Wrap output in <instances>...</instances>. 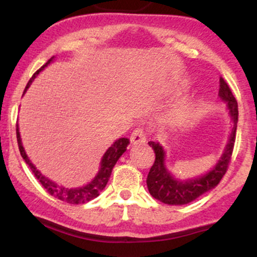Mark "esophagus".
<instances>
[{"mask_svg": "<svg viewBox=\"0 0 257 257\" xmlns=\"http://www.w3.org/2000/svg\"><path fill=\"white\" fill-rule=\"evenodd\" d=\"M146 132L144 129L138 128L135 129L134 132L132 133L131 135V141L134 145H140V144H144L146 141Z\"/></svg>", "mask_w": 257, "mask_h": 257, "instance_id": "34e87169", "label": "esophagus"}]
</instances>
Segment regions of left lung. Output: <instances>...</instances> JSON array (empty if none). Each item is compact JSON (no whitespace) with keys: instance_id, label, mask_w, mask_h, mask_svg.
Instances as JSON below:
<instances>
[{"instance_id":"obj_1","label":"left lung","mask_w":257,"mask_h":257,"mask_svg":"<svg viewBox=\"0 0 257 257\" xmlns=\"http://www.w3.org/2000/svg\"><path fill=\"white\" fill-rule=\"evenodd\" d=\"M220 98L227 102L229 116H231L233 126L231 135H229L228 144H227L225 152L221 156L220 161L209 173L205 175L199 176V178L186 180L174 179L170 173L168 172L166 164H164V153L163 147L155 141H150L149 145L152 147L155 151L156 159L155 163L150 169L149 175H147V188L149 192L153 198L159 202L169 205H184L191 203L192 200L198 198L203 193L213 190L215 186L219 185V182L225 175L228 164L231 162L233 147L235 143V133H237V123H238V104L234 95L229 89L228 84L222 77H220Z\"/></svg>"}]
</instances>
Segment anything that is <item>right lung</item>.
Returning a JSON list of instances; mask_svg holds the SVG:
<instances>
[{"label": "right lung", "instance_id": "obj_1", "mask_svg": "<svg viewBox=\"0 0 257 257\" xmlns=\"http://www.w3.org/2000/svg\"><path fill=\"white\" fill-rule=\"evenodd\" d=\"M54 58V57H53ZM53 58L49 59L46 64L41 67L40 70H37L36 72L34 73V76L30 78V81L28 82L26 84L24 93L30 87V84L32 83L35 77L40 73L47 65L51 64V61L53 60ZM17 140H18V146H19V151L20 155L24 161L26 162L29 167H30L31 172L34 173L35 178H36L38 181L41 182V185L46 188V191L48 192L51 196L55 197V198L64 200V202L70 203V204H83L85 202H89V200L96 198L99 196L100 192L105 188L106 184H107L108 179H110V175L112 173V169H113L114 164L117 163L120 156L125 152L126 146L129 145V139L126 138H120L117 141H114L113 145H111V147H108L107 151L105 152L104 157L101 159V166H100V170L99 173L96 174L95 178H94L88 185L83 186V187L79 188H66L64 186H59L53 182L52 180H49L46 176H43L38 170L36 169V167L31 163V161L29 159L28 155L25 153L24 147H23L22 144V139H20V133H19V126L17 124Z\"/></svg>", "mask_w": 257, "mask_h": 257}]
</instances>
